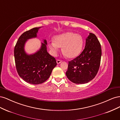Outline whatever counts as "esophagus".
<instances>
[{
	"label": "esophagus",
	"mask_w": 120,
	"mask_h": 120,
	"mask_svg": "<svg viewBox=\"0 0 120 120\" xmlns=\"http://www.w3.org/2000/svg\"><path fill=\"white\" fill-rule=\"evenodd\" d=\"M61 62H62V60H56V63H57V64H60V63H61Z\"/></svg>",
	"instance_id": "obj_1"
}]
</instances>
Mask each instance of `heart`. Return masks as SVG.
Masks as SVG:
<instances>
[{"label":"heart","instance_id":"b5f03b06","mask_svg":"<svg viewBox=\"0 0 120 120\" xmlns=\"http://www.w3.org/2000/svg\"><path fill=\"white\" fill-rule=\"evenodd\" d=\"M83 45V39L81 35L73 32L56 36L53 41L49 42V47L54 53H56L59 48L61 52L68 58H73L81 52Z\"/></svg>","mask_w":120,"mask_h":120}]
</instances>
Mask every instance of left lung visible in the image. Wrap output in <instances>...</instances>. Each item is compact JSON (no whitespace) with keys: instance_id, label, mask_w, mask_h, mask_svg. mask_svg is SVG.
I'll list each match as a JSON object with an SVG mask.
<instances>
[{"instance_id":"left-lung-1","label":"left lung","mask_w":120,"mask_h":120,"mask_svg":"<svg viewBox=\"0 0 120 120\" xmlns=\"http://www.w3.org/2000/svg\"><path fill=\"white\" fill-rule=\"evenodd\" d=\"M101 44L96 36L90 33L86 41L85 49L74 60L68 61L66 75L77 84H83L95 77L100 66Z\"/></svg>"}]
</instances>
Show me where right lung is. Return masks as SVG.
I'll return each mask as SVG.
<instances>
[{"mask_svg":"<svg viewBox=\"0 0 120 120\" xmlns=\"http://www.w3.org/2000/svg\"><path fill=\"white\" fill-rule=\"evenodd\" d=\"M39 27H34L21 34L16 43L14 56L17 71L24 81L38 85L46 81L56 64L54 57L47 52L46 40L41 43V49L34 54L25 52L24 45L28 39L37 37Z\"/></svg>","mask_w":120,"mask_h":120,"instance_id":"right-lung-1","label":"right lung"}]
</instances>
